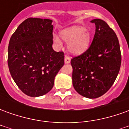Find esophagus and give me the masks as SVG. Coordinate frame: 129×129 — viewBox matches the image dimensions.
Returning <instances> with one entry per match:
<instances>
[{"label": "esophagus", "instance_id": "esophagus-1", "mask_svg": "<svg viewBox=\"0 0 129 129\" xmlns=\"http://www.w3.org/2000/svg\"><path fill=\"white\" fill-rule=\"evenodd\" d=\"M70 58L69 57V56H65V63H70Z\"/></svg>", "mask_w": 129, "mask_h": 129}]
</instances>
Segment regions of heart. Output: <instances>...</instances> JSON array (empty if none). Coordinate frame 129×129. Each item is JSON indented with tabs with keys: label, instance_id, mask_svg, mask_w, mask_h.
Listing matches in <instances>:
<instances>
[{
	"label": "heart",
	"instance_id": "obj_1",
	"mask_svg": "<svg viewBox=\"0 0 129 129\" xmlns=\"http://www.w3.org/2000/svg\"><path fill=\"white\" fill-rule=\"evenodd\" d=\"M61 37L68 42V50L71 53L79 54L86 50L90 41V34L88 30L79 26H73L61 32ZM54 41L58 45L61 44V40L58 36H54Z\"/></svg>",
	"mask_w": 129,
	"mask_h": 129
}]
</instances>
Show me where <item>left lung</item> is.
<instances>
[{"instance_id": "obj_1", "label": "left lung", "mask_w": 129, "mask_h": 129, "mask_svg": "<svg viewBox=\"0 0 129 129\" xmlns=\"http://www.w3.org/2000/svg\"><path fill=\"white\" fill-rule=\"evenodd\" d=\"M91 45L71 59L73 84L79 95L95 99L108 91L119 73L122 56L116 34L105 21L94 19Z\"/></svg>"}]
</instances>
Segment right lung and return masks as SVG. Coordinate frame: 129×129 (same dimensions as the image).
<instances>
[{"instance_id":"add662e5","label":"right lung","mask_w":129,"mask_h":129,"mask_svg":"<svg viewBox=\"0 0 129 129\" xmlns=\"http://www.w3.org/2000/svg\"><path fill=\"white\" fill-rule=\"evenodd\" d=\"M52 20L27 18L10 38L7 63L14 81L30 97L48 93L64 64L63 52L52 49Z\"/></svg>"}]
</instances>
